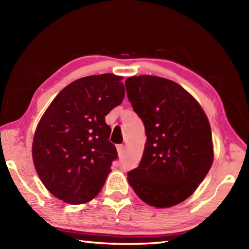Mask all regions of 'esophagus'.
<instances>
[{
    "label": "esophagus",
    "instance_id": "1",
    "mask_svg": "<svg viewBox=\"0 0 249 249\" xmlns=\"http://www.w3.org/2000/svg\"><path fill=\"white\" fill-rule=\"evenodd\" d=\"M116 150H118L119 155H120V156H122V155H123V152H124V145H123V144H119V145H116Z\"/></svg>",
    "mask_w": 249,
    "mask_h": 249
}]
</instances>
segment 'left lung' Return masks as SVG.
<instances>
[{"mask_svg":"<svg viewBox=\"0 0 249 249\" xmlns=\"http://www.w3.org/2000/svg\"><path fill=\"white\" fill-rule=\"evenodd\" d=\"M126 92L143 122L139 166L127 173L137 196L156 208L186 200L213 162L212 131L202 108L178 83L156 76L127 78Z\"/></svg>","mask_w":249,"mask_h":249,"instance_id":"8db88e82","label":"left lung"}]
</instances>
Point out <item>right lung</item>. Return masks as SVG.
Here are the masks:
<instances>
[{
	"instance_id": "1",
	"label": "right lung",
	"mask_w": 249,
	"mask_h": 249,
	"mask_svg": "<svg viewBox=\"0 0 249 249\" xmlns=\"http://www.w3.org/2000/svg\"><path fill=\"white\" fill-rule=\"evenodd\" d=\"M122 77L89 76L63 89L40 119L33 160L46 188L56 198L81 204L102 190L118 152L105 116L124 99Z\"/></svg>"
}]
</instances>
